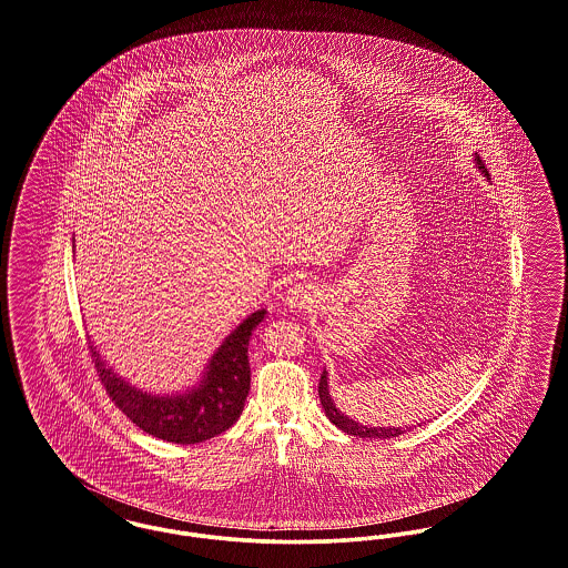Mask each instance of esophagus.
Instances as JSON below:
<instances>
[{
  "label": "esophagus",
  "mask_w": 568,
  "mask_h": 568,
  "mask_svg": "<svg viewBox=\"0 0 568 568\" xmlns=\"http://www.w3.org/2000/svg\"><path fill=\"white\" fill-rule=\"evenodd\" d=\"M316 301V286L303 282V284H296L295 288L288 291L286 296V303L291 310H310Z\"/></svg>",
  "instance_id": "obj_1"
}]
</instances>
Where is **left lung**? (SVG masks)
<instances>
[{
	"label": "left lung",
	"instance_id": "obj_1",
	"mask_svg": "<svg viewBox=\"0 0 568 568\" xmlns=\"http://www.w3.org/2000/svg\"><path fill=\"white\" fill-rule=\"evenodd\" d=\"M473 161H475V168L484 173V178L490 175L477 154H475ZM318 395H321L322 409H324L326 418L331 419L337 428H342L347 435L363 437V439H390V437H398V435L405 433L403 428H395V426H367V424H361V422L349 418L346 414H342V412L337 409L335 400L331 398V390H328V373H326V369L322 371Z\"/></svg>",
	"mask_w": 568,
	"mask_h": 568
}]
</instances>
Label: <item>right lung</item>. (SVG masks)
<instances>
[{
	"mask_svg": "<svg viewBox=\"0 0 568 568\" xmlns=\"http://www.w3.org/2000/svg\"><path fill=\"white\" fill-rule=\"evenodd\" d=\"M267 310H256L240 322L216 347L197 384L172 395H152L126 382L93 349L99 379L126 418L144 433L172 444H201L231 428L244 412L250 390L247 344Z\"/></svg>",
	"mask_w": 568,
	"mask_h": 568,
	"instance_id": "add662e5",
	"label": "right lung"
}]
</instances>
